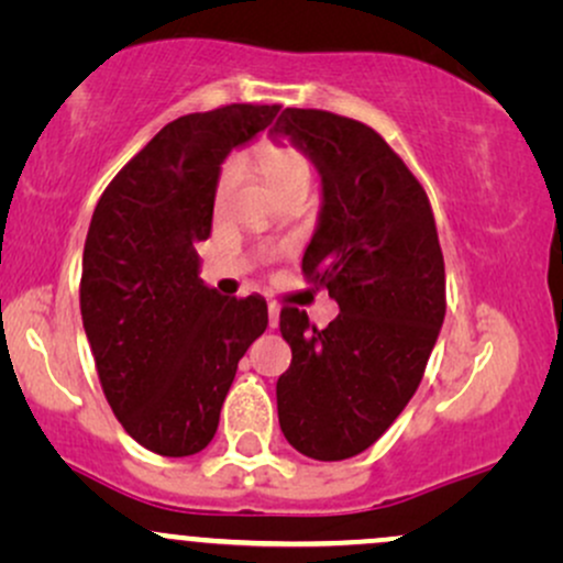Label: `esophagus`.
Masks as SVG:
<instances>
[{
  "instance_id": "obj_1",
  "label": "esophagus",
  "mask_w": 563,
  "mask_h": 563,
  "mask_svg": "<svg viewBox=\"0 0 563 563\" xmlns=\"http://www.w3.org/2000/svg\"><path fill=\"white\" fill-rule=\"evenodd\" d=\"M267 312H269V328L277 325V320H280V307H277L275 301L267 303Z\"/></svg>"
}]
</instances>
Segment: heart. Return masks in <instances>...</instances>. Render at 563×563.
<instances>
[{"label": "heart", "instance_id": "obj_1", "mask_svg": "<svg viewBox=\"0 0 563 563\" xmlns=\"http://www.w3.org/2000/svg\"><path fill=\"white\" fill-rule=\"evenodd\" d=\"M254 158V169L262 174L264 183L269 185V190L277 198L286 196L294 190H309V183L314 177V164L307 156V151L294 142H280V140H264L254 147L251 153ZM238 177H241V161L230 156L222 164L217 177V200H222L228 192L235 187Z\"/></svg>", "mask_w": 563, "mask_h": 563}]
</instances>
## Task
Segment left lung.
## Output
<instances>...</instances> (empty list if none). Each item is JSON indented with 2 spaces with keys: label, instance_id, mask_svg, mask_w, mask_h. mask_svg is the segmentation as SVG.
Returning a JSON list of instances; mask_svg holds the SVG:
<instances>
[{
  "label": "left lung",
  "instance_id": "left-lung-1",
  "mask_svg": "<svg viewBox=\"0 0 563 563\" xmlns=\"http://www.w3.org/2000/svg\"><path fill=\"white\" fill-rule=\"evenodd\" d=\"M275 132L320 166V224L301 273L341 309L322 331L301 309H280L290 367L277 378V418L301 455L346 461L421 384L448 309L442 245L423 185L376 129L286 108Z\"/></svg>",
  "mask_w": 563,
  "mask_h": 563
}]
</instances>
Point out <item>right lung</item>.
<instances>
[{
	"label": "right lung",
	"instance_id": "right-lung-1",
	"mask_svg": "<svg viewBox=\"0 0 563 563\" xmlns=\"http://www.w3.org/2000/svg\"><path fill=\"white\" fill-rule=\"evenodd\" d=\"M280 106L232 102L179 115L111 179L84 243L79 303L102 394L126 434L164 457L211 442L245 349L267 328L262 296L198 277L219 164Z\"/></svg>",
	"mask_w": 563,
	"mask_h": 563
}]
</instances>
